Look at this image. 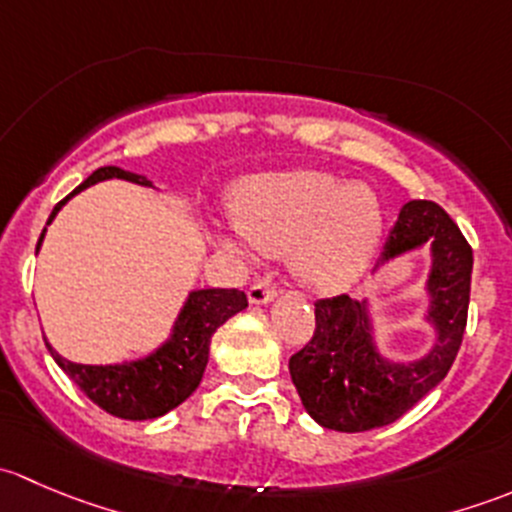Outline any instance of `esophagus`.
<instances>
[{"label":"esophagus","mask_w":512,"mask_h":512,"mask_svg":"<svg viewBox=\"0 0 512 512\" xmlns=\"http://www.w3.org/2000/svg\"><path fill=\"white\" fill-rule=\"evenodd\" d=\"M247 297H250L252 304H267L277 297V287L270 280H257L247 292Z\"/></svg>","instance_id":"1"}]
</instances>
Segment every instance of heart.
Listing matches in <instances>:
<instances>
[{
  "mask_svg": "<svg viewBox=\"0 0 512 512\" xmlns=\"http://www.w3.org/2000/svg\"><path fill=\"white\" fill-rule=\"evenodd\" d=\"M230 215L247 245L265 255L289 252L299 282L319 292L354 285L374 260L384 232V208L369 185L344 183L329 170L289 168L240 180ZM220 245L240 252L235 235Z\"/></svg>",
  "mask_w": 512,
  "mask_h": 512,
  "instance_id": "1",
  "label": "heart"
}]
</instances>
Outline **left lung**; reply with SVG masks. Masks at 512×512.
Returning a JSON list of instances; mask_svg holds the SVG:
<instances>
[{"mask_svg":"<svg viewBox=\"0 0 512 512\" xmlns=\"http://www.w3.org/2000/svg\"><path fill=\"white\" fill-rule=\"evenodd\" d=\"M431 242L428 277L436 344L414 364L381 359L371 342L366 304L349 294L314 302V334L289 359L297 394L307 414L324 428L361 433L381 428L416 406L456 361L471 302L473 250L441 205L411 200L389 230L379 262Z\"/></svg>","mask_w":512,"mask_h":512,"instance_id":"8db88e82","label":"left lung"}]
</instances>
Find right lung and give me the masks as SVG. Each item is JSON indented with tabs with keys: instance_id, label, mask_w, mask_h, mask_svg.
<instances>
[{
	"instance_id": "1",
	"label": "right lung",
	"mask_w": 512,
	"mask_h": 512,
	"mask_svg": "<svg viewBox=\"0 0 512 512\" xmlns=\"http://www.w3.org/2000/svg\"><path fill=\"white\" fill-rule=\"evenodd\" d=\"M106 178H123L131 180V183L148 185V180H141V175L126 173L116 165L98 168L74 193H69L61 203H56L46 225L56 218V213H59L66 200ZM44 232L36 242V250L44 240ZM245 307L247 294L240 292V289H198L185 302L170 342H165L148 359L133 361V364H74V361L56 354L49 342H46V347H49L56 364L66 371V376L106 414L128 418V421H146V418H158L173 411L175 406L183 404L198 389L205 366H208L210 339L218 332L220 324H225L232 314L242 312Z\"/></svg>"
}]
</instances>
